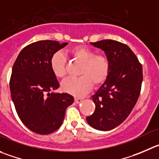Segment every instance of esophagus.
<instances>
[{
  "instance_id": "1",
  "label": "esophagus",
  "mask_w": 159,
  "mask_h": 159,
  "mask_svg": "<svg viewBox=\"0 0 159 159\" xmlns=\"http://www.w3.org/2000/svg\"><path fill=\"white\" fill-rule=\"evenodd\" d=\"M83 100L81 99V98H75V102L76 104H80L82 102Z\"/></svg>"
}]
</instances>
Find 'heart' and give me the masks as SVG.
<instances>
[{"mask_svg": "<svg viewBox=\"0 0 159 159\" xmlns=\"http://www.w3.org/2000/svg\"><path fill=\"white\" fill-rule=\"evenodd\" d=\"M72 58L83 63L78 78H70L62 83L65 92L75 97L88 93L92 86L103 84L111 71V61L105 54H97L96 51L85 46H76L69 51ZM66 58L61 51L51 56L50 66L54 75L63 79L66 75Z\"/></svg>", "mask_w": 159, "mask_h": 159, "instance_id": "1", "label": "heart"}]
</instances>
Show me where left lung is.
Returning a JSON list of instances; mask_svg holds the SVG:
<instances>
[{
	"mask_svg": "<svg viewBox=\"0 0 159 159\" xmlns=\"http://www.w3.org/2000/svg\"><path fill=\"white\" fill-rule=\"evenodd\" d=\"M90 43L105 51L111 61V71L107 80L92 96L96 108L87 121L98 130H111L119 126L135 106L141 90L143 69L126 44L112 40Z\"/></svg>",
	"mask_w": 159,
	"mask_h": 159,
	"instance_id": "1",
	"label": "left lung"
}]
</instances>
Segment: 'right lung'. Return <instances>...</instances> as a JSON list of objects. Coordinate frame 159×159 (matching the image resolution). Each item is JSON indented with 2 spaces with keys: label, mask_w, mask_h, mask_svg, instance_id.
I'll list each match as a JSON object with an SVG mask.
<instances>
[{
  "label": "right lung",
  "mask_w": 159,
  "mask_h": 159,
  "mask_svg": "<svg viewBox=\"0 0 159 159\" xmlns=\"http://www.w3.org/2000/svg\"><path fill=\"white\" fill-rule=\"evenodd\" d=\"M68 43L40 40L21 51L15 61L10 90L19 119L28 129L46 135L62 124L66 110L73 103L72 95L54 93L59 83L50 66L53 54Z\"/></svg>",
  "instance_id": "1"
}]
</instances>
